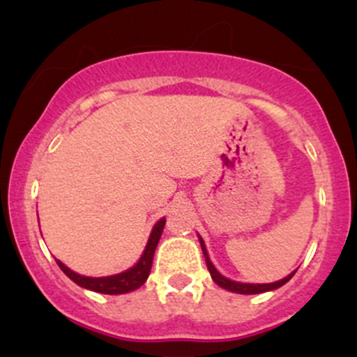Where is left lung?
Instances as JSON below:
<instances>
[{"instance_id": "obj_1", "label": "left lung", "mask_w": 357, "mask_h": 357, "mask_svg": "<svg viewBox=\"0 0 357 357\" xmlns=\"http://www.w3.org/2000/svg\"><path fill=\"white\" fill-rule=\"evenodd\" d=\"M199 243H202V250H203V255H204V260H206V267L210 270L211 273V278L216 282L220 287H223V289L227 290H231V292H236V294H261V292H268V290H275L278 287H282L287 282L290 280V278L294 277V273H290V275H287L285 278H282V280L275 282V284H240V282H233L230 278H225L221 273L213 267V264L210 261V257H208V252L206 248H204V243L203 240H199Z\"/></svg>"}]
</instances>
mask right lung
Masks as SVG:
<instances>
[{
	"mask_svg": "<svg viewBox=\"0 0 357 357\" xmlns=\"http://www.w3.org/2000/svg\"><path fill=\"white\" fill-rule=\"evenodd\" d=\"M166 220H159L158 223L154 225L153 233H151L149 241H147V247L142 253L141 260L134 265L132 268H129L127 272L117 273V275L112 277H99V278H92V277H84L79 275V273L72 272L70 268L65 267L60 260H56L59 267L63 270V273L68 278H72L77 285L84 287V289L93 290V292L99 294H109V296H117V294H127L130 290H136L141 287L149 277L151 267H153V258H154V252L155 247H158L159 238H161L162 230H165Z\"/></svg>",
	"mask_w": 357,
	"mask_h": 357,
	"instance_id": "add662e5",
	"label": "right lung"
}]
</instances>
